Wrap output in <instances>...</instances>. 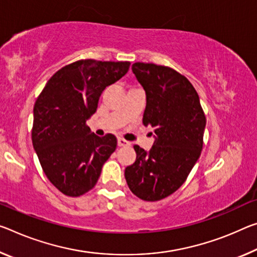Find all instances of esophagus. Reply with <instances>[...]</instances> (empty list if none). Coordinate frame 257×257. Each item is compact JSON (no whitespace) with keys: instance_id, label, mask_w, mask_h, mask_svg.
Instances as JSON below:
<instances>
[{"instance_id":"esophagus-1","label":"esophagus","mask_w":257,"mask_h":257,"mask_svg":"<svg viewBox=\"0 0 257 257\" xmlns=\"http://www.w3.org/2000/svg\"><path fill=\"white\" fill-rule=\"evenodd\" d=\"M117 145H119V146H129L130 143L128 141L123 140V138H117Z\"/></svg>"}]
</instances>
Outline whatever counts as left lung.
I'll return each mask as SVG.
<instances>
[{
	"instance_id": "obj_1",
	"label": "left lung",
	"mask_w": 257,
	"mask_h": 257,
	"mask_svg": "<svg viewBox=\"0 0 257 257\" xmlns=\"http://www.w3.org/2000/svg\"><path fill=\"white\" fill-rule=\"evenodd\" d=\"M132 70L146 93L143 123L153 128L156 141L149 152L134 145L136 161L124 177L136 197L158 201L180 189L198 161L206 116L198 92L181 73L146 63Z\"/></svg>"
}]
</instances>
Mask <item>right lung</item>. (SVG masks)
Segmentation results:
<instances>
[{
  "label": "right lung",
  "mask_w": 257,
  "mask_h": 257,
  "mask_svg": "<svg viewBox=\"0 0 257 257\" xmlns=\"http://www.w3.org/2000/svg\"><path fill=\"white\" fill-rule=\"evenodd\" d=\"M129 66V62L77 60L57 71L35 101L34 150L48 180L65 195L90 191L116 149L115 136H96L87 120L97 111L104 89Z\"/></svg>",
  "instance_id": "obj_1"
}]
</instances>
